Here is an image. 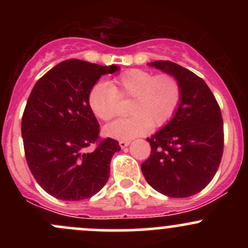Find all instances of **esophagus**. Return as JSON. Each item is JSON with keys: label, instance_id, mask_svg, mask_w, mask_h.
I'll list each match as a JSON object with an SVG mask.
<instances>
[{"label": "esophagus", "instance_id": "esophagus-1", "mask_svg": "<svg viewBox=\"0 0 248 248\" xmlns=\"http://www.w3.org/2000/svg\"><path fill=\"white\" fill-rule=\"evenodd\" d=\"M129 144H131V141H129V140H120V141H119V145L122 147V149H124V147H126V146H128Z\"/></svg>", "mask_w": 248, "mask_h": 248}]
</instances>
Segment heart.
<instances>
[{
  "label": "heart",
  "mask_w": 248,
  "mask_h": 248,
  "mask_svg": "<svg viewBox=\"0 0 248 248\" xmlns=\"http://www.w3.org/2000/svg\"><path fill=\"white\" fill-rule=\"evenodd\" d=\"M120 99H132L131 116L111 122L104 129L110 138L131 140L150 128H159L175 116L182 99V86L169 73L156 74L144 69H128L114 78L110 85L98 82L90 90L87 102L92 114L110 121L119 111Z\"/></svg>",
  "instance_id": "obj_1"
}]
</instances>
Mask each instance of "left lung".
<instances>
[{
	"label": "left lung",
	"mask_w": 248,
	"mask_h": 248,
	"mask_svg": "<svg viewBox=\"0 0 248 248\" xmlns=\"http://www.w3.org/2000/svg\"><path fill=\"white\" fill-rule=\"evenodd\" d=\"M172 74L182 86V99L171 121L147 138L149 158L141 163L147 184L164 196L186 198L210 184L224 146L221 109L206 82L171 61L149 63Z\"/></svg>",
	"instance_id": "8db88e82"
}]
</instances>
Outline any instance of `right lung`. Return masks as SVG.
I'll use <instances>...</instances> for the list:
<instances>
[{
  "mask_svg": "<svg viewBox=\"0 0 248 248\" xmlns=\"http://www.w3.org/2000/svg\"><path fill=\"white\" fill-rule=\"evenodd\" d=\"M117 67L66 60L46 72L32 89L21 119L27 166L39 186L61 201L77 202L98 193L109 179L119 141L99 137L89 107L90 90ZM95 145L92 152L87 147Z\"/></svg>",
  "mask_w": 248,
  "mask_h": 248,
  "instance_id": "1",
  "label": "right lung"
}]
</instances>
